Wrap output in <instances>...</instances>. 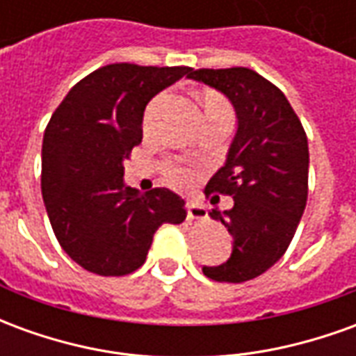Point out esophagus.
<instances>
[{
    "instance_id": "esophagus-1",
    "label": "esophagus",
    "mask_w": 356,
    "mask_h": 356,
    "mask_svg": "<svg viewBox=\"0 0 356 356\" xmlns=\"http://www.w3.org/2000/svg\"><path fill=\"white\" fill-rule=\"evenodd\" d=\"M186 217L188 219H204L206 217V208L198 202L188 200L186 202Z\"/></svg>"
}]
</instances>
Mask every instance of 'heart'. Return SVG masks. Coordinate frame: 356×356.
<instances>
[{
    "label": "heart",
    "instance_id": "heart-1",
    "mask_svg": "<svg viewBox=\"0 0 356 356\" xmlns=\"http://www.w3.org/2000/svg\"><path fill=\"white\" fill-rule=\"evenodd\" d=\"M204 108H229V104L216 93H206L202 99ZM168 179H170L173 185H188L193 181V173L186 170V168H179V165H170L168 168Z\"/></svg>",
    "mask_w": 356,
    "mask_h": 356
}]
</instances>
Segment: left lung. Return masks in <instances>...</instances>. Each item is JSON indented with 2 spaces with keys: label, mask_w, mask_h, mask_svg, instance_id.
I'll return each mask as SVG.
<instances>
[{
  "label": "left lung",
  "mask_w": 356,
  "mask_h": 356,
  "mask_svg": "<svg viewBox=\"0 0 356 356\" xmlns=\"http://www.w3.org/2000/svg\"><path fill=\"white\" fill-rule=\"evenodd\" d=\"M188 78L223 93L238 122L227 162L204 191L234 200L209 211L231 232L232 254L202 270L217 282H246L273 267L296 234L307 204V135L282 91L250 68H202Z\"/></svg>",
  "instance_id": "1"
}]
</instances>
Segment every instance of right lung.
Returning a JSON list of instances; mask_svg holds the SVG:
<instances>
[{
    "label": "right lung",
    "instance_id": "1",
    "mask_svg": "<svg viewBox=\"0 0 356 356\" xmlns=\"http://www.w3.org/2000/svg\"><path fill=\"white\" fill-rule=\"evenodd\" d=\"M188 66H102L78 81L51 116L42 147V194L70 259L89 273L124 276L145 263L154 232L185 221L170 188L140 194L124 162L143 139L150 99L188 76Z\"/></svg>",
    "mask_w": 356,
    "mask_h": 356
}]
</instances>
